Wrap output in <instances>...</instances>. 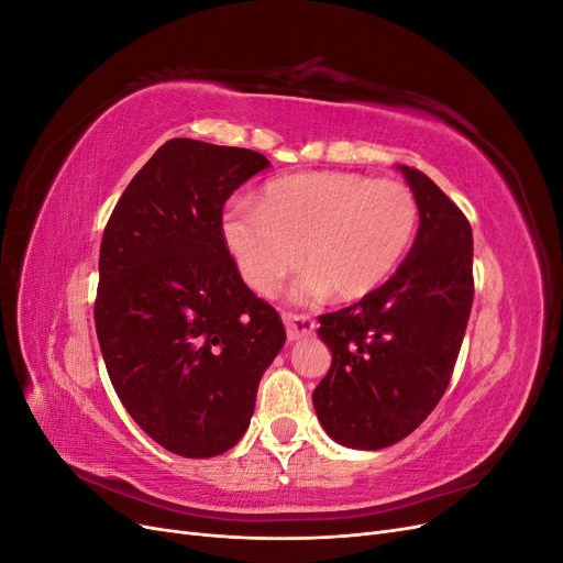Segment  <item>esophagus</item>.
Masks as SVG:
<instances>
[{"instance_id":"esophagus-1","label":"esophagus","mask_w":563,"mask_h":563,"mask_svg":"<svg viewBox=\"0 0 563 563\" xmlns=\"http://www.w3.org/2000/svg\"><path fill=\"white\" fill-rule=\"evenodd\" d=\"M284 323H286L288 340H300L302 335L312 333L317 327L310 314H296V312H284Z\"/></svg>"}]
</instances>
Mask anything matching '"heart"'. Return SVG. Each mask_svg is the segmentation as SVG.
I'll return each instance as SVG.
<instances>
[{"label":"heart","mask_w":563,"mask_h":563,"mask_svg":"<svg viewBox=\"0 0 563 563\" xmlns=\"http://www.w3.org/2000/svg\"><path fill=\"white\" fill-rule=\"evenodd\" d=\"M420 223L416 192L401 180L308 172L272 180L258 203L234 199L220 240L255 294H275L288 272L310 265L298 298L360 300L380 288L411 249Z\"/></svg>","instance_id":"heart-1"}]
</instances>
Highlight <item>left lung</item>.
Listing matches in <instances>:
<instances>
[{
	"label": "left lung",
	"mask_w": 563,
	"mask_h": 563,
	"mask_svg": "<svg viewBox=\"0 0 563 563\" xmlns=\"http://www.w3.org/2000/svg\"><path fill=\"white\" fill-rule=\"evenodd\" d=\"M420 203L418 236L380 288L319 314L333 362L312 391L338 444L378 451L428 418L451 383L474 298L472 228L418 168L399 166Z\"/></svg>",
	"instance_id": "8db88e82"
}]
</instances>
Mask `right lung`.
Listing matches in <instances>:
<instances>
[{
    "label": "right lung",
    "mask_w": 563,
    "mask_h": 563,
    "mask_svg": "<svg viewBox=\"0 0 563 563\" xmlns=\"http://www.w3.org/2000/svg\"><path fill=\"white\" fill-rule=\"evenodd\" d=\"M267 166L253 150L166 141L103 232L93 317L108 376L141 430L176 455L232 449L284 347L279 312L220 240L225 201Z\"/></svg>",
    "instance_id": "right-lung-1"
}]
</instances>
